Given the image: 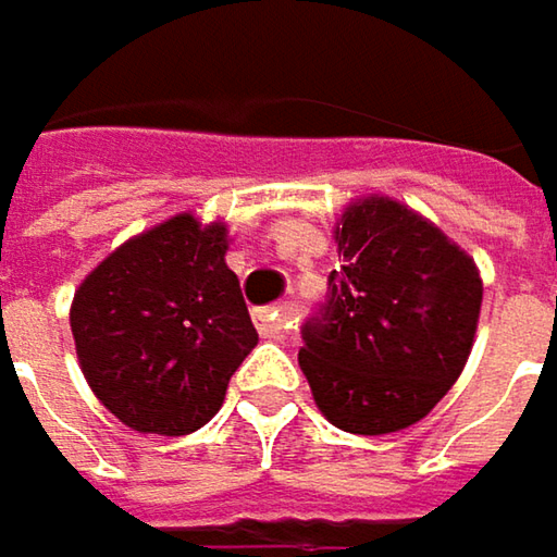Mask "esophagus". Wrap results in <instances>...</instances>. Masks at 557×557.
<instances>
[{"label": "esophagus", "instance_id": "34e87169", "mask_svg": "<svg viewBox=\"0 0 557 557\" xmlns=\"http://www.w3.org/2000/svg\"><path fill=\"white\" fill-rule=\"evenodd\" d=\"M256 330L262 339H275L282 343L292 330V311L288 308H269V311H259L256 317Z\"/></svg>", "mask_w": 557, "mask_h": 557}]
</instances>
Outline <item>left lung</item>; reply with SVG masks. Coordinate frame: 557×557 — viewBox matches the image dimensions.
Returning a JSON list of instances; mask_svg holds the SVG:
<instances>
[{
    "label": "left lung",
    "mask_w": 557,
    "mask_h": 557,
    "mask_svg": "<svg viewBox=\"0 0 557 557\" xmlns=\"http://www.w3.org/2000/svg\"><path fill=\"white\" fill-rule=\"evenodd\" d=\"M343 265L298 352L320 413L359 436L423 420L461 375L481 313L474 259L394 198L352 201L336 227Z\"/></svg>",
    "instance_id": "obj_1"
}]
</instances>
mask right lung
Returning a JSON list of instances; mask_svg holds the SVG:
<instances>
[{
    "instance_id": "add662e5",
    "label": "right lung",
    "mask_w": 557,
    "mask_h": 557,
    "mask_svg": "<svg viewBox=\"0 0 557 557\" xmlns=\"http://www.w3.org/2000/svg\"><path fill=\"white\" fill-rule=\"evenodd\" d=\"M227 227L175 214L102 259L73 295L83 375L131 430L185 436L224 404L256 346Z\"/></svg>"
}]
</instances>
